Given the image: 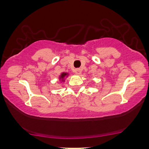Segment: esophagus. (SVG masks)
<instances>
[{
  "label": "esophagus",
  "instance_id": "esophagus-1",
  "mask_svg": "<svg viewBox=\"0 0 149 149\" xmlns=\"http://www.w3.org/2000/svg\"><path fill=\"white\" fill-rule=\"evenodd\" d=\"M81 69H76L74 70V72L76 73V74H80L81 73Z\"/></svg>",
  "mask_w": 149,
  "mask_h": 149
}]
</instances>
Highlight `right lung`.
I'll return each mask as SVG.
<instances>
[{
	"label": "right lung",
	"mask_w": 149,
	"mask_h": 149,
	"mask_svg": "<svg viewBox=\"0 0 149 149\" xmlns=\"http://www.w3.org/2000/svg\"><path fill=\"white\" fill-rule=\"evenodd\" d=\"M66 76V73H63L61 75V76H60V77H61V79H62V78H64V76Z\"/></svg>",
	"instance_id": "1"
}]
</instances>
